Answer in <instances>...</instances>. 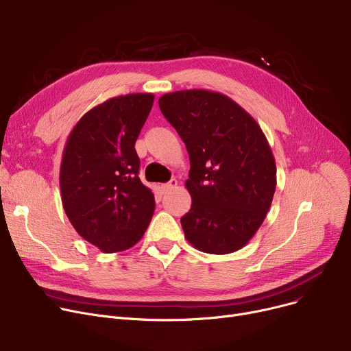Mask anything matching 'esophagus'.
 <instances>
[{
  "label": "esophagus",
  "instance_id": "esophagus-1",
  "mask_svg": "<svg viewBox=\"0 0 351 351\" xmlns=\"http://www.w3.org/2000/svg\"><path fill=\"white\" fill-rule=\"evenodd\" d=\"M176 186H178V180H176V179H171L168 183H163V185H162V191L166 193V192H169V191L175 189Z\"/></svg>",
  "mask_w": 351,
  "mask_h": 351
}]
</instances>
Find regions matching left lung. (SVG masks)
<instances>
[{"instance_id": "1", "label": "left lung", "mask_w": 351, "mask_h": 351, "mask_svg": "<svg viewBox=\"0 0 351 351\" xmlns=\"http://www.w3.org/2000/svg\"><path fill=\"white\" fill-rule=\"evenodd\" d=\"M159 108L189 154L192 206L180 219L188 242L212 254L242 249L276 191V162L262 128L233 99L206 89L165 94Z\"/></svg>"}]
</instances>
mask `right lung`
Returning <instances> with one entry per match:
<instances>
[{
    "label": "right lung",
    "instance_id": "add662e5",
    "mask_svg": "<svg viewBox=\"0 0 351 351\" xmlns=\"http://www.w3.org/2000/svg\"><path fill=\"white\" fill-rule=\"evenodd\" d=\"M154 94L110 98L71 131L61 160L64 210L80 236L105 253L136 245L149 226L155 197L141 182L135 142Z\"/></svg>",
    "mask_w": 351,
    "mask_h": 351
}]
</instances>
